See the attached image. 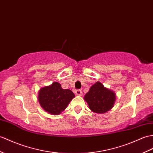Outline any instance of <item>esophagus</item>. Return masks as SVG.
Wrapping results in <instances>:
<instances>
[{
	"mask_svg": "<svg viewBox=\"0 0 153 153\" xmlns=\"http://www.w3.org/2000/svg\"><path fill=\"white\" fill-rule=\"evenodd\" d=\"M76 95L81 96V94H82V91H81V89L76 90Z\"/></svg>",
	"mask_w": 153,
	"mask_h": 153,
	"instance_id": "34e87169",
	"label": "esophagus"
}]
</instances>
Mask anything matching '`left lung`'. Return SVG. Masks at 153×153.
<instances>
[{"mask_svg":"<svg viewBox=\"0 0 153 153\" xmlns=\"http://www.w3.org/2000/svg\"><path fill=\"white\" fill-rule=\"evenodd\" d=\"M84 98L93 112L104 113L113 108L115 101V94L105 88L101 83L97 82L91 87Z\"/></svg>","mask_w":153,"mask_h":153,"instance_id":"left-lung-1","label":"left lung"}]
</instances>
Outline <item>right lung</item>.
I'll list each match as a JSON object with an SVG mask.
<instances>
[{
	"label": "right lung",
	"mask_w": 153,
	"mask_h": 153,
	"mask_svg": "<svg viewBox=\"0 0 153 153\" xmlns=\"http://www.w3.org/2000/svg\"><path fill=\"white\" fill-rule=\"evenodd\" d=\"M74 97L72 91L63 89L58 82L41 88L38 93V101L42 108L53 115L60 114Z\"/></svg>",
	"instance_id": "add662e5"
}]
</instances>
